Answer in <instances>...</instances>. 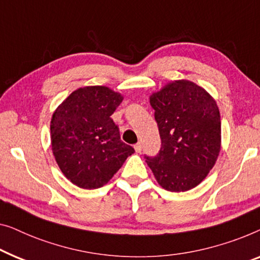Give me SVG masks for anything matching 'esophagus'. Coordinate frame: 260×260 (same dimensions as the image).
<instances>
[{"mask_svg":"<svg viewBox=\"0 0 260 260\" xmlns=\"http://www.w3.org/2000/svg\"><path fill=\"white\" fill-rule=\"evenodd\" d=\"M134 149H135V152H137V153H140L141 149H142L141 142H138L137 145H134Z\"/></svg>","mask_w":260,"mask_h":260,"instance_id":"esophagus-1","label":"esophagus"}]
</instances>
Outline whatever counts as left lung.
<instances>
[{
  "instance_id": "obj_1",
  "label": "left lung",
  "mask_w": 260,
  "mask_h": 260,
  "mask_svg": "<svg viewBox=\"0 0 260 260\" xmlns=\"http://www.w3.org/2000/svg\"><path fill=\"white\" fill-rule=\"evenodd\" d=\"M161 148L146 162L162 188L186 192L198 186L217 161L221 122L213 96L189 80H174L149 96Z\"/></svg>"
}]
</instances>
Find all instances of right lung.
Instances as JSON below:
<instances>
[{"label":"right lung","instance_id":"1","mask_svg":"<svg viewBox=\"0 0 260 260\" xmlns=\"http://www.w3.org/2000/svg\"><path fill=\"white\" fill-rule=\"evenodd\" d=\"M123 95L106 86L80 87L57 106L50 120V142L66 178L85 189L111 180L134 148L120 140L111 115Z\"/></svg>","mask_w":260,"mask_h":260}]
</instances>
